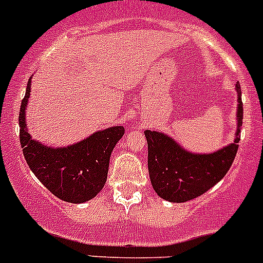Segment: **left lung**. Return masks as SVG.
Instances as JSON below:
<instances>
[{"mask_svg": "<svg viewBox=\"0 0 263 263\" xmlns=\"http://www.w3.org/2000/svg\"><path fill=\"white\" fill-rule=\"evenodd\" d=\"M238 91V129L229 146L213 154H191L171 137L159 132L145 131L147 140V166L155 192L171 202H185L203 195L228 173L234 161L240 140L243 103L240 85Z\"/></svg>", "mask_w": 263, "mask_h": 263, "instance_id": "left-lung-1", "label": "left lung"}]
</instances>
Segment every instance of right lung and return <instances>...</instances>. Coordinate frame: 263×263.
<instances>
[{"label":"right lung","mask_w":263,"mask_h":263,"mask_svg":"<svg viewBox=\"0 0 263 263\" xmlns=\"http://www.w3.org/2000/svg\"><path fill=\"white\" fill-rule=\"evenodd\" d=\"M29 95L30 80L18 113L20 144L29 168L55 197L71 203L91 200L104 187L110 154L123 136L124 128L115 126L95 132L68 147H47L31 140L26 131L25 107Z\"/></svg>","instance_id":"obj_1"}]
</instances>
